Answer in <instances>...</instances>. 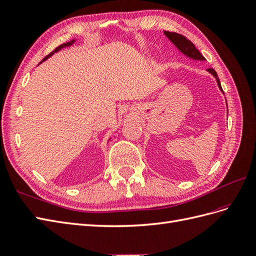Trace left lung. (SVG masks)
<instances>
[{
    "label": "left lung",
    "instance_id": "obj_1",
    "mask_svg": "<svg viewBox=\"0 0 256 256\" xmlns=\"http://www.w3.org/2000/svg\"><path fill=\"white\" fill-rule=\"evenodd\" d=\"M164 34L175 44V46L178 48L182 54H185L190 58H194V60H206V58L201 55L200 52L196 48L194 43L190 40H188L186 36H182L180 34H176V32H170V31H164ZM208 71L211 72V74L216 78V81H218V88L222 90V88L220 86V78L218 76V74H216V71L212 68H208Z\"/></svg>",
    "mask_w": 256,
    "mask_h": 256
}]
</instances>
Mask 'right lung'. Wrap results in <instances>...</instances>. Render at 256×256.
Wrapping results in <instances>:
<instances>
[{
	"label": "right lung",
	"mask_w": 256,
	"mask_h": 256,
	"mask_svg": "<svg viewBox=\"0 0 256 256\" xmlns=\"http://www.w3.org/2000/svg\"><path fill=\"white\" fill-rule=\"evenodd\" d=\"M74 41H71V42H69V43H64V44H62V45H60V46H58V48H55V50H54L53 52H52V53H50V54H48V55L46 57H45V58H44V60H46V58H48V57H50V56L52 54H53V53H54V52H57V50H60V48H64V46H69V45H71V44H72V43H74Z\"/></svg>",
	"instance_id": "add662e5"
}]
</instances>
